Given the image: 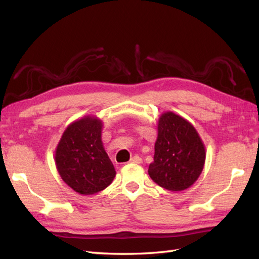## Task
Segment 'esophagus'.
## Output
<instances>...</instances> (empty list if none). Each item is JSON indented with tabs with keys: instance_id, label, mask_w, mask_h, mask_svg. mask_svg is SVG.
<instances>
[{
	"instance_id": "34e87169",
	"label": "esophagus",
	"mask_w": 259,
	"mask_h": 259,
	"mask_svg": "<svg viewBox=\"0 0 259 259\" xmlns=\"http://www.w3.org/2000/svg\"><path fill=\"white\" fill-rule=\"evenodd\" d=\"M142 162V159L139 156H135L130 159V163H141Z\"/></svg>"
}]
</instances>
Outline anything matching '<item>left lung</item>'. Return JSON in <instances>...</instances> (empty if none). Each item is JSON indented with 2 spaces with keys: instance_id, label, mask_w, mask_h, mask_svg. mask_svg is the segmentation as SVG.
Here are the masks:
<instances>
[{
  "instance_id": "left-lung-1",
  "label": "left lung",
  "mask_w": 259,
  "mask_h": 259,
  "mask_svg": "<svg viewBox=\"0 0 259 259\" xmlns=\"http://www.w3.org/2000/svg\"><path fill=\"white\" fill-rule=\"evenodd\" d=\"M206 149L195 126L171 111L158 120L153 162L148 174L162 188L181 191L196 183L203 169Z\"/></svg>"
}]
</instances>
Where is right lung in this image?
<instances>
[{"label": "right lung", "mask_w": 259, "mask_h": 259, "mask_svg": "<svg viewBox=\"0 0 259 259\" xmlns=\"http://www.w3.org/2000/svg\"><path fill=\"white\" fill-rule=\"evenodd\" d=\"M102 120L85 115L70 123L56 149V166L62 180L80 195L106 189L115 177L113 163L101 140Z\"/></svg>", "instance_id": "add662e5"}]
</instances>
